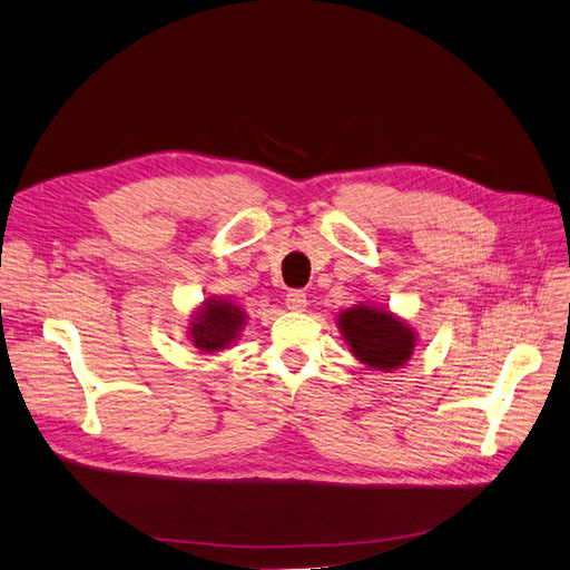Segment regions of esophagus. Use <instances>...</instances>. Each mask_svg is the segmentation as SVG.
Returning a JSON list of instances; mask_svg holds the SVG:
<instances>
[{"label":"esophagus","mask_w":570,"mask_h":570,"mask_svg":"<svg viewBox=\"0 0 570 570\" xmlns=\"http://www.w3.org/2000/svg\"><path fill=\"white\" fill-rule=\"evenodd\" d=\"M285 306L289 308V312H304V308H306V292H302V289L287 292Z\"/></svg>","instance_id":"1"}]
</instances>
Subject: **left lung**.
Returning a JSON list of instances; mask_svg holds the SVG:
<instances>
[{"label": "left lung", "mask_w": 570, "mask_h": 570, "mask_svg": "<svg viewBox=\"0 0 570 570\" xmlns=\"http://www.w3.org/2000/svg\"><path fill=\"white\" fill-rule=\"evenodd\" d=\"M337 327L352 356L371 371L402 368L419 344V333L402 316L366 302L340 312Z\"/></svg>", "instance_id": "1"}]
</instances>
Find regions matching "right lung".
<instances>
[{"mask_svg": "<svg viewBox=\"0 0 570 570\" xmlns=\"http://www.w3.org/2000/svg\"><path fill=\"white\" fill-rule=\"evenodd\" d=\"M247 325V312L226 297H206L187 323V340L202 354L233 347Z\"/></svg>", "mask_w": 570, "mask_h": 570, "instance_id": "obj_1", "label": "right lung"}]
</instances>
